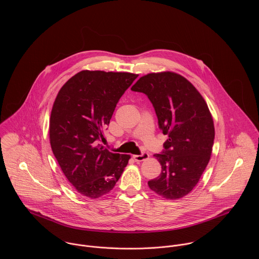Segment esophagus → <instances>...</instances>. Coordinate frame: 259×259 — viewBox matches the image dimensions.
Here are the masks:
<instances>
[{
  "instance_id": "34e87169",
  "label": "esophagus",
  "mask_w": 259,
  "mask_h": 259,
  "mask_svg": "<svg viewBox=\"0 0 259 259\" xmlns=\"http://www.w3.org/2000/svg\"><path fill=\"white\" fill-rule=\"evenodd\" d=\"M149 157V154L148 152H143L141 154H135L134 155V158L136 161H143V160H146Z\"/></svg>"
}]
</instances>
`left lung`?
<instances>
[{
    "label": "left lung",
    "instance_id": "1",
    "mask_svg": "<svg viewBox=\"0 0 259 259\" xmlns=\"http://www.w3.org/2000/svg\"><path fill=\"white\" fill-rule=\"evenodd\" d=\"M132 91L148 97L168 136L161 153L154 154L161 172L148 186L164 198H182L197 185L211 155L214 125L208 107L191 82L171 72L144 75Z\"/></svg>",
    "mask_w": 259,
    "mask_h": 259
}]
</instances>
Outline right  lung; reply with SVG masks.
Wrapping results in <instances>:
<instances>
[{
  "mask_svg": "<svg viewBox=\"0 0 259 259\" xmlns=\"http://www.w3.org/2000/svg\"><path fill=\"white\" fill-rule=\"evenodd\" d=\"M139 74L81 71L60 90L51 113L50 142L76 191L99 198L113 188L131 156L99 144L121 96Z\"/></svg>",
  "mask_w": 259,
  "mask_h": 259,
  "instance_id": "add662e5",
  "label": "right lung"
}]
</instances>
